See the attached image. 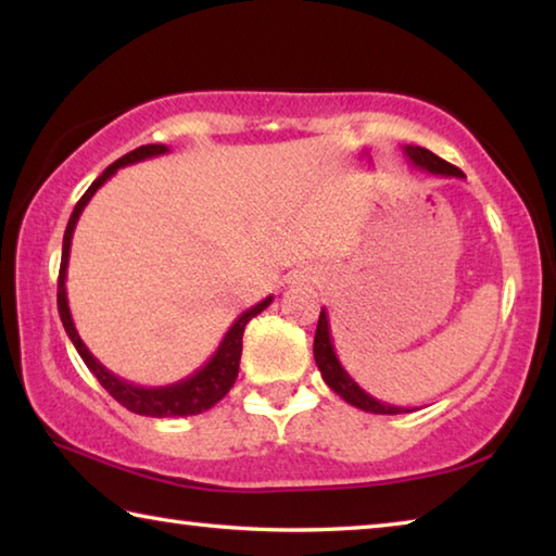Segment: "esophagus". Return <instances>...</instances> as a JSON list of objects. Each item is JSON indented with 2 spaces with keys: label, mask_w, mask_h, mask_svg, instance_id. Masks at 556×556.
<instances>
[{
  "label": "esophagus",
  "mask_w": 556,
  "mask_h": 556,
  "mask_svg": "<svg viewBox=\"0 0 556 556\" xmlns=\"http://www.w3.org/2000/svg\"><path fill=\"white\" fill-rule=\"evenodd\" d=\"M314 275L312 271H299V275L291 277V285H301V281H312Z\"/></svg>",
  "instance_id": "34e87169"
}]
</instances>
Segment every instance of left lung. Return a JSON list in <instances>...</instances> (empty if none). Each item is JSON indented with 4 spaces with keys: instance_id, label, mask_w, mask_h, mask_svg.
Here are the masks:
<instances>
[{
    "instance_id": "8db88e82",
    "label": "left lung",
    "mask_w": 556,
    "mask_h": 556,
    "mask_svg": "<svg viewBox=\"0 0 556 556\" xmlns=\"http://www.w3.org/2000/svg\"><path fill=\"white\" fill-rule=\"evenodd\" d=\"M404 154L409 156V162L421 168V172H429L434 176H454V178H466L464 172L456 166H451L444 159H439L437 154H431L425 147H404ZM314 357L318 370H321L324 382L331 388L338 397H343L348 404L353 407L370 412V414H404V412H414L409 407H394V404L375 400L372 394L365 392L361 384H357L351 375L343 370L341 361H338L336 348H333V338H331V326H328V314L326 308H321V316H318V326H316V338H314Z\"/></svg>"
}]
</instances>
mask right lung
Instances as JSON below:
<instances>
[{"mask_svg": "<svg viewBox=\"0 0 556 556\" xmlns=\"http://www.w3.org/2000/svg\"><path fill=\"white\" fill-rule=\"evenodd\" d=\"M168 147L166 144H144L135 149V152L125 154L117 159L115 164H110L105 172H102L96 181L90 184V188L83 193V199L75 203V208L71 213V220L65 225V235H63V252H61V271H59V314L65 333L75 345V351L83 357V363L88 365V370L96 375L100 380L102 388H105L112 397H115L122 407H127L129 412L142 414V417H156V419H166V417H191V414H201L205 409H211L215 402H220L225 394L230 392L235 384V378H238L240 370V355H242V333L244 326L250 324V318H255L257 314L265 312V308L271 304V299L267 296L262 299L260 304L250 306L248 312H242L238 318H235L232 326L228 328V333L218 345V351L213 353V357L205 365H201L193 375H188L186 380H178L174 384H164V388H142V384L127 382L112 375L105 365H102L96 355L88 351V345L83 343V338L75 331L71 308H68V291H65V275H68V257H71V242H73V230L78 225V218L83 208H86L88 201L96 195L98 188L117 174V168L127 166V164H137L144 162V159H152L159 154H166Z\"/></svg>", "mask_w": 556, "mask_h": 556, "instance_id": "1", "label": "right lung"}]
</instances>
